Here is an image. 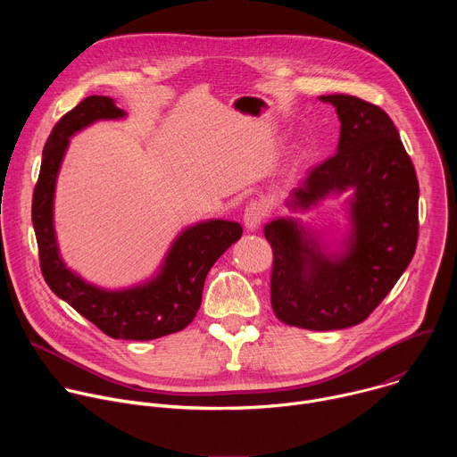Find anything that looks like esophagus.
I'll list each match as a JSON object with an SVG mask.
<instances>
[{"label":"esophagus","mask_w":457,"mask_h":457,"mask_svg":"<svg viewBox=\"0 0 457 457\" xmlns=\"http://www.w3.org/2000/svg\"><path fill=\"white\" fill-rule=\"evenodd\" d=\"M268 217V208L264 203L260 201H253L251 204H247L245 212H244V224L247 229H256L260 224L264 222V219Z\"/></svg>","instance_id":"1"}]
</instances>
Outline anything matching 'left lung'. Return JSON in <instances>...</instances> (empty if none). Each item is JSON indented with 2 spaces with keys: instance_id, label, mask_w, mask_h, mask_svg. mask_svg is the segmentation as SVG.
<instances>
[{
  "instance_id": "obj_1",
  "label": "left lung",
  "mask_w": 457,
  "mask_h": 457,
  "mask_svg": "<svg viewBox=\"0 0 457 457\" xmlns=\"http://www.w3.org/2000/svg\"><path fill=\"white\" fill-rule=\"evenodd\" d=\"M340 117L338 152L311 168L293 193L307 210L329 193L354 189L347 251L325 256L295 220L264 228L273 249L271 305L277 318L309 331L361 323L400 280L418 244L420 186L398 129L378 104L354 96H321Z\"/></svg>"
}]
</instances>
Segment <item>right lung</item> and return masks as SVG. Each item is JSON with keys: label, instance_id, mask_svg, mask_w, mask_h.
Wrapping results in <instances>:
<instances>
[{"label": "right lung", "instance_id": "add662e5", "mask_svg": "<svg viewBox=\"0 0 457 457\" xmlns=\"http://www.w3.org/2000/svg\"><path fill=\"white\" fill-rule=\"evenodd\" d=\"M122 115L124 112L110 97L90 96L57 120L43 148L41 170L32 195V224L41 273L48 287L106 337L145 342L187 328L201 307L208 271L242 237V226L229 220H210L186 229L171 245L157 278L132 289L103 291L64 268L54 235L52 203L55 177L69 137L97 119Z\"/></svg>", "mask_w": 457, "mask_h": 457}]
</instances>
